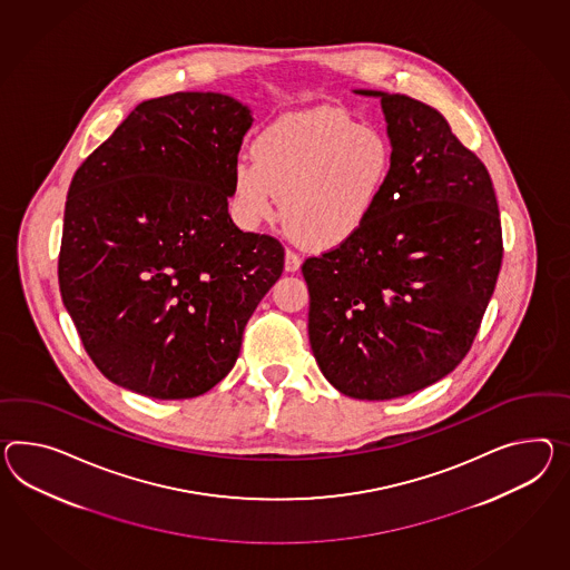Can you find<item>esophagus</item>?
<instances>
[{
  "label": "esophagus",
  "mask_w": 570,
  "mask_h": 570,
  "mask_svg": "<svg viewBox=\"0 0 570 570\" xmlns=\"http://www.w3.org/2000/svg\"><path fill=\"white\" fill-rule=\"evenodd\" d=\"M301 265H303L301 255L291 249L286 250V257H284V267H286V272H298V269H301Z\"/></svg>",
  "instance_id": "34e87169"
}]
</instances>
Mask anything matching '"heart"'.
<instances>
[{
  "instance_id": "heart-1",
  "label": "heart",
  "mask_w": 570,
  "mask_h": 570,
  "mask_svg": "<svg viewBox=\"0 0 570 570\" xmlns=\"http://www.w3.org/2000/svg\"><path fill=\"white\" fill-rule=\"evenodd\" d=\"M236 163L233 199L247 226L284 223L306 247L330 249L358 235L385 194L393 148L373 126L335 109L286 115Z\"/></svg>"
}]
</instances>
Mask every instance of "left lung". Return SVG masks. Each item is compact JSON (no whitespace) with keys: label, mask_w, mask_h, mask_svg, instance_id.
<instances>
[{"label":"left lung","mask_w":570,"mask_h":570,"mask_svg":"<svg viewBox=\"0 0 570 570\" xmlns=\"http://www.w3.org/2000/svg\"><path fill=\"white\" fill-rule=\"evenodd\" d=\"M393 170L373 218L308 257V340L340 393L383 402L465 358L502 264L499 204L484 163L441 112L381 90Z\"/></svg>","instance_id":"left-lung-1"}]
</instances>
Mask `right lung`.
Here are the masks:
<instances>
[{
  "instance_id": "right-lung-1",
  "label": "right lung",
  "mask_w": 570,
  "mask_h": 570,
  "mask_svg": "<svg viewBox=\"0 0 570 570\" xmlns=\"http://www.w3.org/2000/svg\"><path fill=\"white\" fill-rule=\"evenodd\" d=\"M253 117L218 92L139 102L76 170L59 291L98 371L156 400L197 397L235 366L284 269L278 238L228 214Z\"/></svg>"
}]
</instances>
